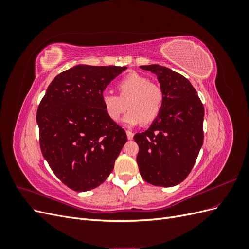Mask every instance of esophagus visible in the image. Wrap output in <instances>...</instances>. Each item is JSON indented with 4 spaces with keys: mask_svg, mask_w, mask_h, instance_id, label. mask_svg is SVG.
I'll use <instances>...</instances> for the list:
<instances>
[{
    "mask_svg": "<svg viewBox=\"0 0 249 249\" xmlns=\"http://www.w3.org/2000/svg\"><path fill=\"white\" fill-rule=\"evenodd\" d=\"M126 136H127V139L132 140L133 137H134V133L131 132V131H126Z\"/></svg>",
    "mask_w": 249,
    "mask_h": 249,
    "instance_id": "esophagus-1",
    "label": "esophagus"
}]
</instances>
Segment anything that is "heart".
<instances>
[{"label": "heart", "instance_id": "heart-1", "mask_svg": "<svg viewBox=\"0 0 249 249\" xmlns=\"http://www.w3.org/2000/svg\"><path fill=\"white\" fill-rule=\"evenodd\" d=\"M119 95L111 92L102 93L103 107L113 122H119L125 111L127 102L129 112L124 117L126 125H136L141 120L149 124L159 116L163 106L162 88L137 72H131L118 83Z\"/></svg>", "mask_w": 249, "mask_h": 249}]
</instances>
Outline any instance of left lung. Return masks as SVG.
Segmentation results:
<instances>
[{"instance_id": "1", "label": "left lung", "mask_w": 249, "mask_h": 249, "mask_svg": "<svg viewBox=\"0 0 249 249\" xmlns=\"http://www.w3.org/2000/svg\"><path fill=\"white\" fill-rule=\"evenodd\" d=\"M155 73L163 90V106L148 129L137 133V164L145 182L173 187L187 178L203 143V110L189 80L159 64L141 65Z\"/></svg>"}]
</instances>
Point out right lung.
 <instances>
[{
  "mask_svg": "<svg viewBox=\"0 0 249 249\" xmlns=\"http://www.w3.org/2000/svg\"><path fill=\"white\" fill-rule=\"evenodd\" d=\"M125 66L76 65L51 82L37 110L44 159L61 182L78 192L103 184L126 142L110 119L102 93Z\"/></svg>",
  "mask_w": 249,
  "mask_h": 249,
  "instance_id": "right-lung-1",
  "label": "right lung"
}]
</instances>
